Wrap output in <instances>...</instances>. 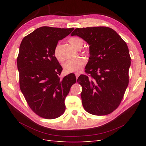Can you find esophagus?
Wrapping results in <instances>:
<instances>
[{
  "instance_id": "1",
  "label": "esophagus",
  "mask_w": 146,
  "mask_h": 146,
  "mask_svg": "<svg viewBox=\"0 0 146 146\" xmlns=\"http://www.w3.org/2000/svg\"><path fill=\"white\" fill-rule=\"evenodd\" d=\"M75 75H76V79H78V77H79V76L80 75V74H79V73H75Z\"/></svg>"
}]
</instances>
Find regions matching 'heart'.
I'll use <instances>...</instances> for the list:
<instances>
[{
  "instance_id": "obj_1",
  "label": "heart",
  "mask_w": 146,
  "mask_h": 146,
  "mask_svg": "<svg viewBox=\"0 0 146 146\" xmlns=\"http://www.w3.org/2000/svg\"><path fill=\"white\" fill-rule=\"evenodd\" d=\"M68 42L74 48L78 50L80 49L83 44V40L77 36L71 37L70 38H69ZM85 52L88 54L87 51H85ZM54 55L55 58L60 62H62L64 61V58L60 55L58 45H57L55 48L54 51ZM85 64V60L82 57H78L67 61L63 65V68L64 72L67 73L78 72L81 71Z\"/></svg>"
}]
</instances>
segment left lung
Returning <instances> with one entry per match:
<instances>
[{
    "label": "left lung",
    "instance_id": "obj_1",
    "mask_svg": "<svg viewBox=\"0 0 146 146\" xmlns=\"http://www.w3.org/2000/svg\"><path fill=\"white\" fill-rule=\"evenodd\" d=\"M89 45L90 57L77 82L86 111L95 115L112 112L119 105L129 82L131 57L126 42L111 28H76L71 34Z\"/></svg>",
    "mask_w": 146,
    "mask_h": 146
}]
</instances>
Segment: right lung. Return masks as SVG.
<instances>
[{
    "label": "right lung",
    "mask_w": 146,
    "mask_h": 146,
    "mask_svg": "<svg viewBox=\"0 0 146 146\" xmlns=\"http://www.w3.org/2000/svg\"><path fill=\"white\" fill-rule=\"evenodd\" d=\"M73 29L42 27L21 43L17 58L20 89L30 108L42 118L54 119L63 114L65 98L76 82L74 74L60 79L63 68L54 55L58 41Z\"/></svg>",
    "instance_id": "add662e5"
}]
</instances>
